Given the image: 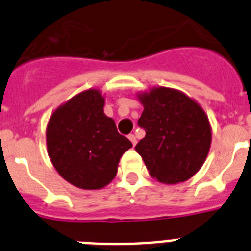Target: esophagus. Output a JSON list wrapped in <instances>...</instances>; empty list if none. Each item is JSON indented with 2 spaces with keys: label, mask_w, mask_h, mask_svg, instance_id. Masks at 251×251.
Here are the masks:
<instances>
[{
  "label": "esophagus",
  "mask_w": 251,
  "mask_h": 251,
  "mask_svg": "<svg viewBox=\"0 0 251 251\" xmlns=\"http://www.w3.org/2000/svg\"><path fill=\"white\" fill-rule=\"evenodd\" d=\"M128 138H129V141L132 142L133 146L137 145V138H136V136H134V134H129V136H128Z\"/></svg>",
  "instance_id": "1"
}]
</instances>
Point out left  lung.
I'll list each match as a JSON object with an SVG mask.
<instances>
[{"instance_id":"obj_1","label":"left lung","mask_w":251,"mask_h":251,"mask_svg":"<svg viewBox=\"0 0 251 251\" xmlns=\"http://www.w3.org/2000/svg\"><path fill=\"white\" fill-rule=\"evenodd\" d=\"M145 110L138 126L146 137L136 151L150 175L163 183L183 182L203 165L211 128L196 101L175 89L156 88L139 95Z\"/></svg>"}]
</instances>
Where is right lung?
Instances as JSON below:
<instances>
[{
  "instance_id": "obj_1",
  "label": "right lung",
  "mask_w": 251,
  "mask_h": 251,
  "mask_svg": "<svg viewBox=\"0 0 251 251\" xmlns=\"http://www.w3.org/2000/svg\"><path fill=\"white\" fill-rule=\"evenodd\" d=\"M103 108L100 92L85 90L59 106L48 124L46 143L52 165L68 182L84 190L108 185L123 153L132 147Z\"/></svg>"
}]
</instances>
